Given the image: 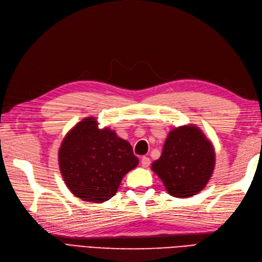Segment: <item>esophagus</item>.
<instances>
[{
  "instance_id": "1",
  "label": "esophagus",
  "mask_w": 262,
  "mask_h": 262,
  "mask_svg": "<svg viewBox=\"0 0 262 262\" xmlns=\"http://www.w3.org/2000/svg\"><path fill=\"white\" fill-rule=\"evenodd\" d=\"M150 163H151V161H150L149 158H147V157H142L141 158V165H142V167L147 168L150 165Z\"/></svg>"
}]
</instances>
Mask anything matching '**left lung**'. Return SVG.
<instances>
[{"label":"left lung","instance_id":"1","mask_svg":"<svg viewBox=\"0 0 262 262\" xmlns=\"http://www.w3.org/2000/svg\"><path fill=\"white\" fill-rule=\"evenodd\" d=\"M215 166V151L195 126L172 129L164 143L161 158L152 169L170 195L189 198L203 190Z\"/></svg>","mask_w":262,"mask_h":262}]
</instances>
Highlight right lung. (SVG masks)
<instances>
[{
    "mask_svg": "<svg viewBox=\"0 0 262 262\" xmlns=\"http://www.w3.org/2000/svg\"><path fill=\"white\" fill-rule=\"evenodd\" d=\"M130 144L109 128L84 119L67 134L59 167L67 187L83 201L101 203L115 195L123 177L138 165Z\"/></svg>",
    "mask_w": 262,
    "mask_h": 262,
    "instance_id": "right-lung-1",
    "label": "right lung"
}]
</instances>
